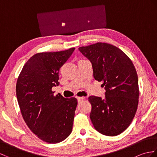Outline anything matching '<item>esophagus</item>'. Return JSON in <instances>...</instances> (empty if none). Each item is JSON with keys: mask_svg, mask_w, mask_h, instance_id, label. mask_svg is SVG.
<instances>
[{"mask_svg": "<svg viewBox=\"0 0 157 157\" xmlns=\"http://www.w3.org/2000/svg\"><path fill=\"white\" fill-rule=\"evenodd\" d=\"M77 99H78V102H81L82 101H84V100H85V98L84 97H78L77 98Z\"/></svg>", "mask_w": 157, "mask_h": 157, "instance_id": "34e87169", "label": "esophagus"}]
</instances>
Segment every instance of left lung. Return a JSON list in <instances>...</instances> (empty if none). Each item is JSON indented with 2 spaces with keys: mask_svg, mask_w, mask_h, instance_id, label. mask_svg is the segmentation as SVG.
Segmentation results:
<instances>
[{
  "mask_svg": "<svg viewBox=\"0 0 157 157\" xmlns=\"http://www.w3.org/2000/svg\"><path fill=\"white\" fill-rule=\"evenodd\" d=\"M92 65L94 78L102 82L105 98L90 96V115L94 128L101 134L115 136L131 124L138 105V78L128 56L115 46L104 42L79 48Z\"/></svg>",
  "mask_w": 157,
  "mask_h": 157,
  "instance_id": "left-lung-1",
  "label": "left lung"
}]
</instances>
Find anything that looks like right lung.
Masks as SVG:
<instances>
[{
  "mask_svg": "<svg viewBox=\"0 0 157 157\" xmlns=\"http://www.w3.org/2000/svg\"><path fill=\"white\" fill-rule=\"evenodd\" d=\"M74 50L33 55L17 81V98L26 125L38 138L51 144L63 141L72 131L78 100L55 96L52 88L59 85V69Z\"/></svg>",
  "mask_w": 157,
  "mask_h": 157,
  "instance_id": "1",
  "label": "right lung"
}]
</instances>
